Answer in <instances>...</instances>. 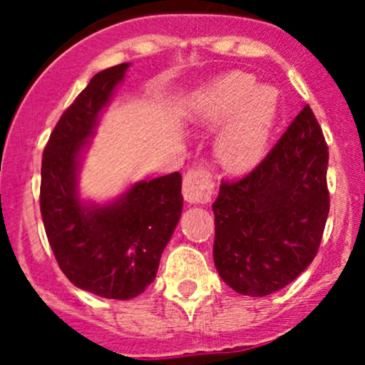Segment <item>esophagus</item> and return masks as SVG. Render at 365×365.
<instances>
[{"mask_svg": "<svg viewBox=\"0 0 365 365\" xmlns=\"http://www.w3.org/2000/svg\"><path fill=\"white\" fill-rule=\"evenodd\" d=\"M215 192V183L208 168H194L183 176V196L189 203H208Z\"/></svg>", "mask_w": 365, "mask_h": 365, "instance_id": "esophagus-1", "label": "esophagus"}]
</instances>
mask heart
<instances>
[{"label":"heart","instance_id":"b5f03b06","mask_svg":"<svg viewBox=\"0 0 365 365\" xmlns=\"http://www.w3.org/2000/svg\"><path fill=\"white\" fill-rule=\"evenodd\" d=\"M192 113L206 125L226 120L217 134V153L230 168L245 169L267 150L277 116V95L268 86H254L247 73H227L197 91Z\"/></svg>","mask_w":365,"mask_h":365}]
</instances>
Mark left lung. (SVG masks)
<instances>
[{
    "instance_id": "8db88e82",
    "label": "left lung",
    "mask_w": 365,
    "mask_h": 365,
    "mask_svg": "<svg viewBox=\"0 0 365 365\" xmlns=\"http://www.w3.org/2000/svg\"><path fill=\"white\" fill-rule=\"evenodd\" d=\"M327 168L325 135L305 106L252 171L222 180L213 261L230 288L267 297L312 263L330 210Z\"/></svg>"
}]
</instances>
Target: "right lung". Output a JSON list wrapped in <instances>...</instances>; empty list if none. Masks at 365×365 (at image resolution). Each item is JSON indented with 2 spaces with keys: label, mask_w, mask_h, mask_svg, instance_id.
Masks as SVG:
<instances>
[{
  "label": "right lung",
  "mask_w": 365,
  "mask_h": 365,
  "mask_svg": "<svg viewBox=\"0 0 365 365\" xmlns=\"http://www.w3.org/2000/svg\"><path fill=\"white\" fill-rule=\"evenodd\" d=\"M127 68L98 72L65 109L43 148L40 182L43 227L61 272L77 288L114 300L138 297L155 279L183 206L180 173L138 183L102 208L77 200V155Z\"/></svg>",
  "instance_id": "right-lung-1"
}]
</instances>
